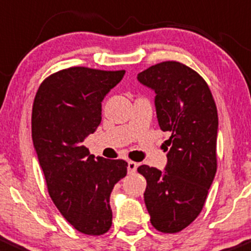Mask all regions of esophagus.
<instances>
[{
  "mask_svg": "<svg viewBox=\"0 0 251 251\" xmlns=\"http://www.w3.org/2000/svg\"><path fill=\"white\" fill-rule=\"evenodd\" d=\"M136 168H138V163H135V162H133V161L128 162V173L129 174H133V173H135Z\"/></svg>",
  "mask_w": 251,
  "mask_h": 251,
  "instance_id": "esophagus-1",
  "label": "esophagus"
}]
</instances>
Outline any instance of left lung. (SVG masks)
Returning <instances> with one entry per match:
<instances>
[{
    "mask_svg": "<svg viewBox=\"0 0 251 251\" xmlns=\"http://www.w3.org/2000/svg\"><path fill=\"white\" fill-rule=\"evenodd\" d=\"M156 93L159 128L169 135L165 172L140 165L146 179L145 204L152 226L176 233L202 211L218 167V110L208 84L179 61H163L138 75Z\"/></svg>",
    "mask_w": 251,
    "mask_h": 251,
    "instance_id": "obj_1",
    "label": "left lung"
}]
</instances>
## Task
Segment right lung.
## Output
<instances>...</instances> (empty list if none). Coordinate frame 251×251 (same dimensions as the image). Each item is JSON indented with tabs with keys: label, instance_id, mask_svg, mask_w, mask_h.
<instances>
[{
	"label": "right lung",
	"instance_id": "1",
	"mask_svg": "<svg viewBox=\"0 0 251 251\" xmlns=\"http://www.w3.org/2000/svg\"><path fill=\"white\" fill-rule=\"evenodd\" d=\"M125 70L64 69L38 87L31 129L48 193L61 215L81 233L100 236L112 225L110 195L126 175L123 159H94L83 140L101 122V101Z\"/></svg>",
	"mask_w": 251,
	"mask_h": 251
}]
</instances>
